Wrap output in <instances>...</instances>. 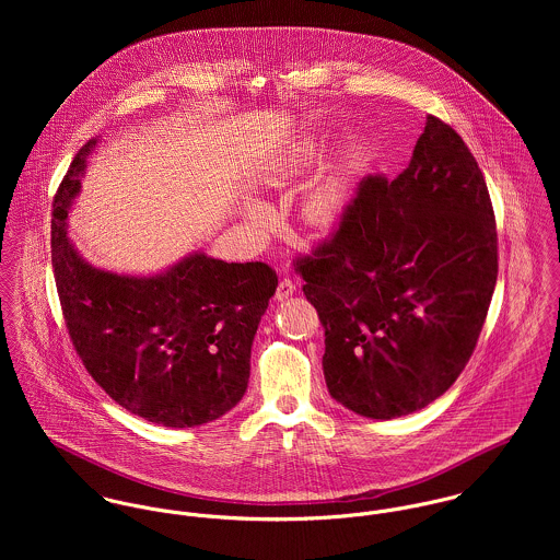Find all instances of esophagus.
I'll use <instances>...</instances> for the list:
<instances>
[{
  "instance_id": "obj_1",
  "label": "esophagus",
  "mask_w": 560,
  "mask_h": 560,
  "mask_svg": "<svg viewBox=\"0 0 560 560\" xmlns=\"http://www.w3.org/2000/svg\"><path fill=\"white\" fill-rule=\"evenodd\" d=\"M293 291H295L293 280L282 278V280L278 282V289H276V300H278V302H284V300H289V298L293 295Z\"/></svg>"
}]
</instances>
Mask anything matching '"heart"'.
Listing matches in <instances>:
<instances>
[{"mask_svg":"<svg viewBox=\"0 0 560 560\" xmlns=\"http://www.w3.org/2000/svg\"><path fill=\"white\" fill-rule=\"evenodd\" d=\"M338 207H340V191H338L336 183H323L311 191V196L306 200V218L313 224H327L338 213ZM245 218L249 222H260L262 213L258 207H252V209H247Z\"/></svg>","mask_w":560,"mask_h":560,"instance_id":"b5f03b06","label":"heart"}]
</instances>
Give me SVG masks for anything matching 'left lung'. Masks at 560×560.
<instances>
[{
  "mask_svg": "<svg viewBox=\"0 0 560 560\" xmlns=\"http://www.w3.org/2000/svg\"><path fill=\"white\" fill-rule=\"evenodd\" d=\"M298 269L325 329L331 399L390 420L442 397L498 278L487 185L455 129L427 116L409 165L395 180L364 178L331 243Z\"/></svg>",
  "mask_w": 560,
  "mask_h": 560,
  "instance_id": "obj_1",
  "label": "left lung"
}]
</instances>
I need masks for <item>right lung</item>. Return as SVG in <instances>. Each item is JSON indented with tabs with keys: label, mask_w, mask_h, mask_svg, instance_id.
Instances as JSON below:
<instances>
[{
	"label": "right lung",
	"mask_w": 560,
	"mask_h": 560,
	"mask_svg": "<svg viewBox=\"0 0 560 560\" xmlns=\"http://www.w3.org/2000/svg\"><path fill=\"white\" fill-rule=\"evenodd\" d=\"M98 142L81 149L54 200L51 262L71 340L94 382L127 411L172 429L218 420L247 390L276 271L202 249L155 273L88 262L69 237V213Z\"/></svg>",
	"instance_id": "add662e5"
}]
</instances>
